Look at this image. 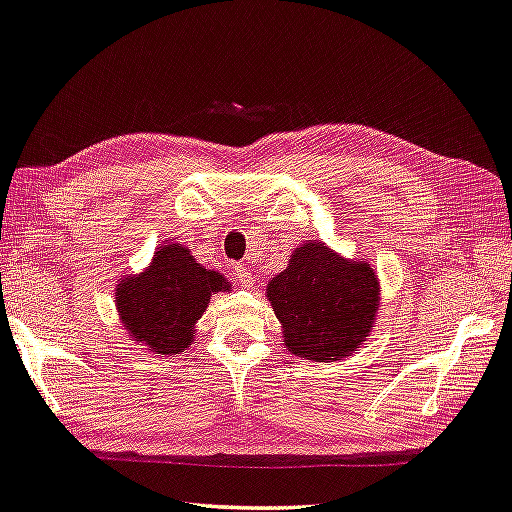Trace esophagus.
<instances>
[{
  "label": "esophagus",
  "mask_w": 512,
  "mask_h": 512,
  "mask_svg": "<svg viewBox=\"0 0 512 512\" xmlns=\"http://www.w3.org/2000/svg\"><path fill=\"white\" fill-rule=\"evenodd\" d=\"M233 275H235V279H237V284L239 286H244V288H250L255 284V275H253V270H250L248 266H244V264H237L235 268H233Z\"/></svg>",
  "instance_id": "obj_1"
}]
</instances>
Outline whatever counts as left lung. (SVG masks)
Returning <instances> with one entry per match:
<instances>
[{
  "instance_id": "obj_1",
  "label": "left lung",
  "mask_w": 512,
  "mask_h": 512,
  "mask_svg": "<svg viewBox=\"0 0 512 512\" xmlns=\"http://www.w3.org/2000/svg\"><path fill=\"white\" fill-rule=\"evenodd\" d=\"M266 297L284 330L288 353L337 362L353 355L373 330L379 282L368 262L344 259L308 239L270 279Z\"/></svg>"
}]
</instances>
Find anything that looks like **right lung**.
I'll return each instance as SVG.
<instances>
[{
  "mask_svg": "<svg viewBox=\"0 0 512 512\" xmlns=\"http://www.w3.org/2000/svg\"><path fill=\"white\" fill-rule=\"evenodd\" d=\"M228 288L217 270L197 264L182 244L168 242L157 248L144 273L117 284L115 304L135 344L157 355H177L195 339V324L210 297Z\"/></svg>",
  "mask_w": 512,
  "mask_h": 512,
  "instance_id": "add662e5",
  "label": "right lung"
}]
</instances>
